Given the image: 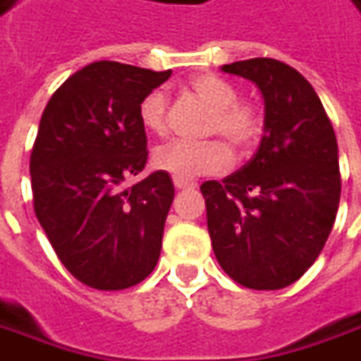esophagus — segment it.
<instances>
[{"instance_id": "obj_1", "label": "esophagus", "mask_w": 361, "mask_h": 361, "mask_svg": "<svg viewBox=\"0 0 361 361\" xmlns=\"http://www.w3.org/2000/svg\"><path fill=\"white\" fill-rule=\"evenodd\" d=\"M175 186L178 190H185V188H195L197 183L195 180H183V178H175Z\"/></svg>"}]
</instances>
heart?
<instances>
[{
	"instance_id": "heart-1",
	"label": "heart",
	"mask_w": 361,
	"mask_h": 361,
	"mask_svg": "<svg viewBox=\"0 0 361 361\" xmlns=\"http://www.w3.org/2000/svg\"><path fill=\"white\" fill-rule=\"evenodd\" d=\"M188 89L200 97L212 117L209 123L210 135L224 137L238 154L252 149L262 133V117L252 103L238 101V89L219 75L200 73L188 79ZM142 129L151 135L163 137L169 130V99L163 91H152L142 99L139 107ZM232 154L226 142L212 139L204 142L175 141L159 147L152 154L154 169L169 173L175 178L195 180L198 176L220 175L231 166Z\"/></svg>"
}]
</instances>
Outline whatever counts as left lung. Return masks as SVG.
Instances as JSON below:
<instances>
[{"mask_svg":"<svg viewBox=\"0 0 361 361\" xmlns=\"http://www.w3.org/2000/svg\"><path fill=\"white\" fill-rule=\"evenodd\" d=\"M264 97V135L240 171L207 180L212 250L228 276L252 290L296 282L332 232L342 178L338 141L320 97L286 63L256 57L222 65Z\"/></svg>","mask_w":361,"mask_h":361,"instance_id":"obj_1","label":"left lung"}]
</instances>
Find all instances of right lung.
Returning a JSON list of instances; mask_svg holds the SVG:
<instances>
[{
  "mask_svg": "<svg viewBox=\"0 0 361 361\" xmlns=\"http://www.w3.org/2000/svg\"><path fill=\"white\" fill-rule=\"evenodd\" d=\"M171 77L117 61L79 69L41 115L29 173L33 209L61 264L95 290L151 274L175 198L169 173L123 188L147 164L142 99Z\"/></svg>",
  "mask_w": 361,
  "mask_h": 361,
  "instance_id": "right-lung-1",
  "label": "right lung"
}]
</instances>
